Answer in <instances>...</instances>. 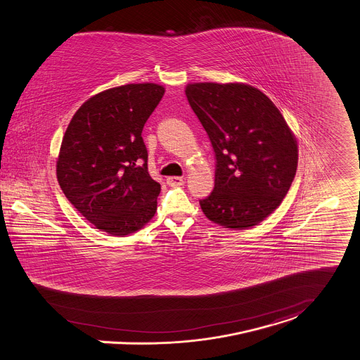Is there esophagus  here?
Instances as JSON below:
<instances>
[{
    "label": "esophagus",
    "mask_w": 360,
    "mask_h": 360,
    "mask_svg": "<svg viewBox=\"0 0 360 360\" xmlns=\"http://www.w3.org/2000/svg\"><path fill=\"white\" fill-rule=\"evenodd\" d=\"M166 183L170 187H177V186H183L186 183V179L184 177H179V176H170V177L166 179Z\"/></svg>",
    "instance_id": "34e87169"
}]
</instances>
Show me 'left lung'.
Instances as JSON below:
<instances>
[{"instance_id":"1","label":"left lung","mask_w":360,"mask_h":360,"mask_svg":"<svg viewBox=\"0 0 360 360\" xmlns=\"http://www.w3.org/2000/svg\"><path fill=\"white\" fill-rule=\"evenodd\" d=\"M186 96L216 154L214 188L199 200L202 212L224 229L257 226L295 180V133L271 98L252 85L194 82Z\"/></svg>"}]
</instances>
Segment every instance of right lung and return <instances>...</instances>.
<instances>
[{
  "instance_id": "obj_1",
  "label": "right lung",
  "mask_w": 360,
  "mask_h": 360,
  "mask_svg": "<svg viewBox=\"0 0 360 360\" xmlns=\"http://www.w3.org/2000/svg\"><path fill=\"white\" fill-rule=\"evenodd\" d=\"M162 85L128 84L88 98L65 129L56 176L70 203L96 229L125 236L157 212L161 186L147 170L144 124Z\"/></svg>"
}]
</instances>
